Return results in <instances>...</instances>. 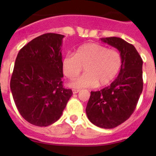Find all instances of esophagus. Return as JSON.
I'll use <instances>...</instances> for the list:
<instances>
[{
	"instance_id": "esophagus-1",
	"label": "esophagus",
	"mask_w": 156,
	"mask_h": 156,
	"mask_svg": "<svg viewBox=\"0 0 156 156\" xmlns=\"http://www.w3.org/2000/svg\"><path fill=\"white\" fill-rule=\"evenodd\" d=\"M80 91H81V90L79 89H73V94H78Z\"/></svg>"
}]
</instances>
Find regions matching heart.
<instances>
[{"label": "heart", "instance_id": "obj_1", "mask_svg": "<svg viewBox=\"0 0 156 156\" xmlns=\"http://www.w3.org/2000/svg\"><path fill=\"white\" fill-rule=\"evenodd\" d=\"M122 65L117 50L97 43L84 44L75 54L67 53L62 59L63 73L69 79H75L84 67L86 71L71 84L73 88L107 85L119 75Z\"/></svg>", "mask_w": 156, "mask_h": 156}]
</instances>
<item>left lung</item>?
<instances>
[{
    "label": "left lung",
    "mask_w": 156,
    "mask_h": 156,
    "mask_svg": "<svg viewBox=\"0 0 156 156\" xmlns=\"http://www.w3.org/2000/svg\"><path fill=\"white\" fill-rule=\"evenodd\" d=\"M118 49L122 65L119 76L108 87L91 91L86 113L96 126L114 128L127 120L143 91V59L134 46L117 37L101 38Z\"/></svg>",
    "instance_id": "8db88e82"
}]
</instances>
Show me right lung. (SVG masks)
Listing matches in <instances>:
<instances>
[{
	"instance_id": "right-lung-1",
	"label": "right lung",
	"mask_w": 156,
	"mask_h": 156,
	"mask_svg": "<svg viewBox=\"0 0 156 156\" xmlns=\"http://www.w3.org/2000/svg\"><path fill=\"white\" fill-rule=\"evenodd\" d=\"M64 35L47 33L35 37L19 52L10 89L20 115L35 126L47 127L61 117L72 90L62 82Z\"/></svg>"
}]
</instances>
